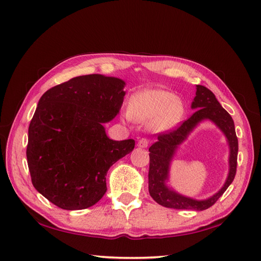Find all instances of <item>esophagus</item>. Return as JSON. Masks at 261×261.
<instances>
[{"instance_id": "obj_1", "label": "esophagus", "mask_w": 261, "mask_h": 261, "mask_svg": "<svg viewBox=\"0 0 261 261\" xmlns=\"http://www.w3.org/2000/svg\"><path fill=\"white\" fill-rule=\"evenodd\" d=\"M148 145H149V141H148V139H146V138L139 139L138 144H137V146H138L139 148H147Z\"/></svg>"}]
</instances>
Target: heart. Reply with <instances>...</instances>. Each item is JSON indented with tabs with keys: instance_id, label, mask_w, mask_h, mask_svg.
<instances>
[{
	"instance_id": "b5f03b06",
	"label": "heart",
	"mask_w": 261,
	"mask_h": 261,
	"mask_svg": "<svg viewBox=\"0 0 261 261\" xmlns=\"http://www.w3.org/2000/svg\"><path fill=\"white\" fill-rule=\"evenodd\" d=\"M185 114V107L180 98L164 89H144L133 94L129 100L127 120L149 123L155 133L173 129Z\"/></svg>"
}]
</instances>
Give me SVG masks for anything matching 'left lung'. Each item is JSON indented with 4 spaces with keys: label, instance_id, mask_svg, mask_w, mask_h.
<instances>
[{
    "label": "left lung",
    "instance_id": "obj_1",
    "mask_svg": "<svg viewBox=\"0 0 261 261\" xmlns=\"http://www.w3.org/2000/svg\"><path fill=\"white\" fill-rule=\"evenodd\" d=\"M192 109L195 110V112L188 120L174 130L159 134L158 141L149 148V194L154 201L163 207L202 211L215 204L233 181L238 165L239 140L236 137L233 118L219 103L213 92L204 86L196 85V96L192 102ZM207 119L215 122L227 137L230 147V169L225 185L218 193L207 200L197 201L178 194L166 185V181L171 159L179 145L184 142L199 122Z\"/></svg>",
    "mask_w": 261,
    "mask_h": 261
}]
</instances>
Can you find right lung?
I'll return each mask as SVG.
<instances>
[{
	"instance_id": "1",
	"label": "right lung",
	"mask_w": 261,
	"mask_h": 261,
	"mask_svg": "<svg viewBox=\"0 0 261 261\" xmlns=\"http://www.w3.org/2000/svg\"><path fill=\"white\" fill-rule=\"evenodd\" d=\"M124 87L116 77L78 76L39 100L28 129V168L35 188L59 208L97 203L109 169L135 147L134 139H110L103 126L120 112Z\"/></svg>"
}]
</instances>
